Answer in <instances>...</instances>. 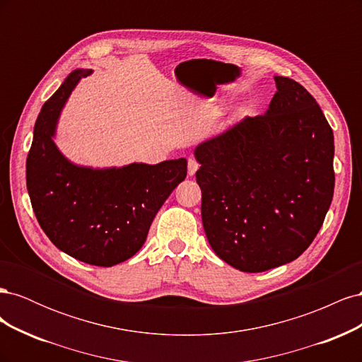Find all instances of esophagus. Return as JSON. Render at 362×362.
Here are the masks:
<instances>
[{
    "instance_id": "obj_1",
    "label": "esophagus",
    "mask_w": 362,
    "mask_h": 362,
    "mask_svg": "<svg viewBox=\"0 0 362 362\" xmlns=\"http://www.w3.org/2000/svg\"><path fill=\"white\" fill-rule=\"evenodd\" d=\"M199 169V163L196 161L194 158H189V161H187V172H189V175L190 177H193V175L196 173V170Z\"/></svg>"
}]
</instances>
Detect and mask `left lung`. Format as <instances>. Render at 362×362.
Listing matches in <instances>:
<instances>
[{
  "instance_id": "obj_1",
  "label": "left lung",
  "mask_w": 362,
  "mask_h": 362,
  "mask_svg": "<svg viewBox=\"0 0 362 362\" xmlns=\"http://www.w3.org/2000/svg\"><path fill=\"white\" fill-rule=\"evenodd\" d=\"M266 115L246 116L194 149L208 243L258 273L302 255L334 196V134L313 95L287 76Z\"/></svg>"
}]
</instances>
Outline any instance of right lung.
<instances>
[{"label": "right lung", "instance_id": "obj_1", "mask_svg": "<svg viewBox=\"0 0 362 362\" xmlns=\"http://www.w3.org/2000/svg\"><path fill=\"white\" fill-rule=\"evenodd\" d=\"M89 69L74 71L43 104L25 164L27 190L43 233L64 254L92 266L112 267L144 246L156 214L187 177V160L154 166H75L52 137L62 107Z\"/></svg>", "mask_w": 362, "mask_h": 362}]
</instances>
